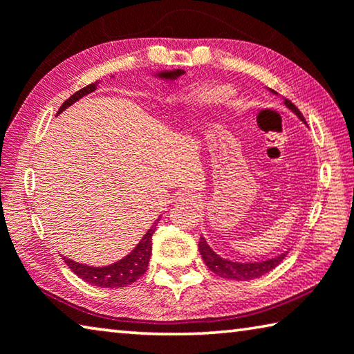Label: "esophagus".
<instances>
[{
    "label": "esophagus",
    "mask_w": 354,
    "mask_h": 354,
    "mask_svg": "<svg viewBox=\"0 0 354 354\" xmlns=\"http://www.w3.org/2000/svg\"><path fill=\"white\" fill-rule=\"evenodd\" d=\"M178 201L181 205H197L198 203V195L192 192H183L179 194Z\"/></svg>",
    "instance_id": "esophagus-1"
}]
</instances>
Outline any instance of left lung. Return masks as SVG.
<instances>
[{
	"mask_svg": "<svg viewBox=\"0 0 354 354\" xmlns=\"http://www.w3.org/2000/svg\"><path fill=\"white\" fill-rule=\"evenodd\" d=\"M269 91L272 94H277L276 91H272V89H269ZM283 104L287 105V109L293 111V113L298 116L304 124H307L304 116H302L301 111L298 110V106L291 104V100L283 99ZM198 250H200L201 258H203V261L206 263V266L209 268L212 272L223 279H232V280H252V279L265 276L266 272L272 271L274 268L279 266L280 261H282L288 254V252H283V254L268 258V260L239 263V261L227 260V258H222L221 255L216 254V252L209 248V244L206 243V239L203 236H201L198 241Z\"/></svg>",
	"mask_w": 354,
	"mask_h": 354,
	"instance_id": "1",
	"label": "left lung"
}]
</instances>
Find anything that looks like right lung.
Segmentation results:
<instances>
[{
	"mask_svg": "<svg viewBox=\"0 0 354 354\" xmlns=\"http://www.w3.org/2000/svg\"><path fill=\"white\" fill-rule=\"evenodd\" d=\"M184 74V71L181 69H175V71H162L159 74H156V77L164 78V80H175V78L181 77ZM97 83L94 82L91 85H88L85 88H82L80 91H77L75 94L66 100V102L59 106L58 115L61 111L66 110L67 106L77 102L78 99H82L86 94L96 91L97 89ZM160 218V217H159ZM157 218V221H159ZM157 222H154V225L151 227L145 236L140 239V243L136 245L131 254L126 255L121 260H118L116 263H111L109 266H88L83 265V263H77L71 258L63 257V260L67 266L71 268L72 272H75L78 277L85 280V282L94 285V287H100V288H121V287H127L138 280L140 277L147 272L148 263H149V257H151V245H153V233L156 232Z\"/></svg>",
	"mask_w": 354,
	"mask_h": 354,
	"instance_id": "add662e5",
	"label": "right lung"
}]
</instances>
